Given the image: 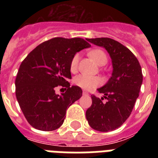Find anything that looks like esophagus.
<instances>
[{"instance_id":"esophagus-1","label":"esophagus","mask_w":158,"mask_h":158,"mask_svg":"<svg viewBox=\"0 0 158 158\" xmlns=\"http://www.w3.org/2000/svg\"><path fill=\"white\" fill-rule=\"evenodd\" d=\"M83 94H84V95H88V92H86V91H83Z\"/></svg>"}]
</instances>
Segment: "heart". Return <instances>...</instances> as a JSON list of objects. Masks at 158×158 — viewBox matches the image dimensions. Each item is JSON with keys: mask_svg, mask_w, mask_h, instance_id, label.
<instances>
[{"mask_svg": "<svg viewBox=\"0 0 158 158\" xmlns=\"http://www.w3.org/2000/svg\"><path fill=\"white\" fill-rule=\"evenodd\" d=\"M89 56L91 58L96 62L99 65H103L107 62V56L102 50L100 49H95V50L91 51L89 52ZM79 61V54H75L72 58L70 61V70L71 72H75L78 69ZM102 83V80L100 78L97 76H92V75H88V74H81L77 75L74 79V84L76 86L81 88V89H93L99 86Z\"/></svg>", "mask_w": 158, "mask_h": 158, "instance_id": "1", "label": "heart"}]
</instances>
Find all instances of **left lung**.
<instances>
[{
    "label": "left lung",
    "mask_w": 158,
    "mask_h": 158,
    "mask_svg": "<svg viewBox=\"0 0 158 158\" xmlns=\"http://www.w3.org/2000/svg\"><path fill=\"white\" fill-rule=\"evenodd\" d=\"M89 43L103 47L112 60V75L102 88V98L92 95V105L86 118L94 130L107 132L117 129L130 116L139 95L143 83L142 69L132 52L109 38H87ZM107 101L103 102L104 98Z\"/></svg>",
    "instance_id": "obj_1"
}]
</instances>
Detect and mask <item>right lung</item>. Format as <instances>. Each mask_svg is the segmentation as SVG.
<instances>
[{
    "instance_id": "add662e5",
    "label": "right lung",
    "mask_w": 158,
    "mask_h": 158,
    "mask_svg": "<svg viewBox=\"0 0 158 158\" xmlns=\"http://www.w3.org/2000/svg\"><path fill=\"white\" fill-rule=\"evenodd\" d=\"M80 38H54L41 43L21 63L15 79V95L26 120L33 128L52 131L64 122L66 110L82 96L71 86L70 61L76 52L90 48ZM57 86L67 89L60 96Z\"/></svg>"
}]
</instances>
